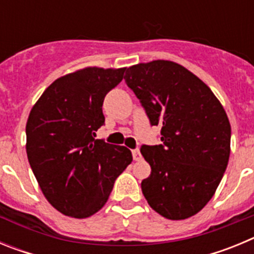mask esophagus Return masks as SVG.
Instances as JSON below:
<instances>
[{
	"label": "esophagus",
	"mask_w": 254,
	"mask_h": 254,
	"mask_svg": "<svg viewBox=\"0 0 254 254\" xmlns=\"http://www.w3.org/2000/svg\"><path fill=\"white\" fill-rule=\"evenodd\" d=\"M132 156H133V160H140L141 159V152L138 149L132 150Z\"/></svg>",
	"instance_id": "1"
}]
</instances>
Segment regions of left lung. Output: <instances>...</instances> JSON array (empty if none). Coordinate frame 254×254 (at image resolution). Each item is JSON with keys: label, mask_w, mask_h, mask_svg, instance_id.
<instances>
[{"label": "left lung", "mask_w": 254, "mask_h": 254, "mask_svg": "<svg viewBox=\"0 0 254 254\" xmlns=\"http://www.w3.org/2000/svg\"><path fill=\"white\" fill-rule=\"evenodd\" d=\"M127 86L145 108L161 143L141 146L151 167L141 182L147 203L161 216L185 220L214 196L230 155L232 128L210 87L186 67L156 60L127 68Z\"/></svg>", "instance_id": "1"}]
</instances>
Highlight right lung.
I'll return each mask as SVG.
<instances>
[{
    "label": "right lung",
    "instance_id": "add662e5",
    "mask_svg": "<svg viewBox=\"0 0 254 254\" xmlns=\"http://www.w3.org/2000/svg\"><path fill=\"white\" fill-rule=\"evenodd\" d=\"M125 68L86 67L46 89L26 122V154L44 197L66 216L85 219L100 210L117 177L128 167L127 147L95 140L104 125L103 102Z\"/></svg>",
    "mask_w": 254,
    "mask_h": 254
}]
</instances>
